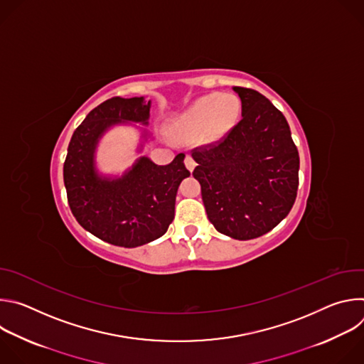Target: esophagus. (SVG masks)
<instances>
[{
  "mask_svg": "<svg viewBox=\"0 0 364 364\" xmlns=\"http://www.w3.org/2000/svg\"><path fill=\"white\" fill-rule=\"evenodd\" d=\"M184 164H186V167H187L190 171H193V170H194V167H196V161H194V159L191 157V155H186Z\"/></svg>",
  "mask_w": 364,
  "mask_h": 364,
  "instance_id": "obj_1",
  "label": "esophagus"
}]
</instances>
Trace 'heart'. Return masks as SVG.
<instances>
[{
  "label": "heart",
  "instance_id": "heart-1",
  "mask_svg": "<svg viewBox=\"0 0 364 364\" xmlns=\"http://www.w3.org/2000/svg\"><path fill=\"white\" fill-rule=\"evenodd\" d=\"M240 100L232 95H205L196 99L191 105L168 125L173 138L191 142L197 138L215 142L225 136L237 122Z\"/></svg>",
  "mask_w": 364,
  "mask_h": 364
}]
</instances>
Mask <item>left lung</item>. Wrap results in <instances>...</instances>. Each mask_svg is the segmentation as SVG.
I'll return each mask as SVG.
<instances>
[{
	"label": "left lung",
	"mask_w": 364,
	"mask_h": 364,
	"mask_svg": "<svg viewBox=\"0 0 364 364\" xmlns=\"http://www.w3.org/2000/svg\"><path fill=\"white\" fill-rule=\"evenodd\" d=\"M242 119L218 142L191 151L205 213L218 232L249 240L272 230L291 212L299 155L289 125L269 99L235 86Z\"/></svg>",
	"instance_id": "left-lung-1"
}]
</instances>
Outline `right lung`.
<instances>
[{"label": "right lung", "instance_id": "1", "mask_svg": "<svg viewBox=\"0 0 364 364\" xmlns=\"http://www.w3.org/2000/svg\"><path fill=\"white\" fill-rule=\"evenodd\" d=\"M151 102L119 96L92 109L72 135L63 166L70 210L79 225L115 246L135 247L163 236L174 219L176 196L190 176L184 154L168 166L141 157L121 178L100 177L95 149L109 127L124 121L148 124Z\"/></svg>", "mask_w": 364, "mask_h": 364}]
</instances>
